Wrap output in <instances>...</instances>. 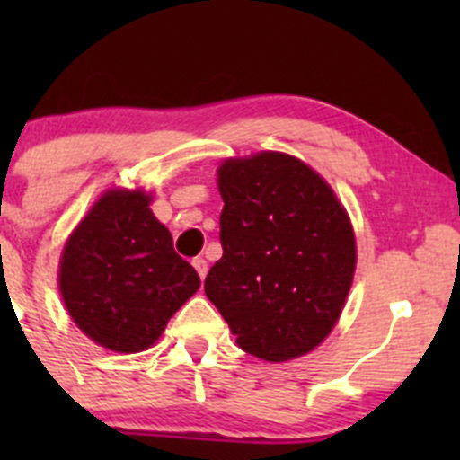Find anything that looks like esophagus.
Listing matches in <instances>:
<instances>
[{"mask_svg": "<svg viewBox=\"0 0 460 460\" xmlns=\"http://www.w3.org/2000/svg\"><path fill=\"white\" fill-rule=\"evenodd\" d=\"M193 267H196L198 276H200L202 280H204V276H207V271H208V267H207V260H204V258H193Z\"/></svg>", "mask_w": 460, "mask_h": 460, "instance_id": "obj_1", "label": "esophagus"}]
</instances>
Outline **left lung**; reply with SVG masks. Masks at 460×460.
<instances>
[{
  "instance_id": "obj_1",
  "label": "left lung",
  "mask_w": 460,
  "mask_h": 460,
  "mask_svg": "<svg viewBox=\"0 0 460 460\" xmlns=\"http://www.w3.org/2000/svg\"><path fill=\"white\" fill-rule=\"evenodd\" d=\"M222 258L204 291L247 354L282 363L327 338L356 269L351 222L329 184L285 153L217 171Z\"/></svg>"
}]
</instances>
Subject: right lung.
<instances>
[{
    "mask_svg": "<svg viewBox=\"0 0 460 460\" xmlns=\"http://www.w3.org/2000/svg\"><path fill=\"white\" fill-rule=\"evenodd\" d=\"M148 202L142 191L104 193L59 262V291L71 318L97 345L119 354L151 347L200 287Z\"/></svg>",
    "mask_w": 460,
    "mask_h": 460,
    "instance_id": "right-lung-1",
    "label": "right lung"
}]
</instances>
